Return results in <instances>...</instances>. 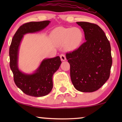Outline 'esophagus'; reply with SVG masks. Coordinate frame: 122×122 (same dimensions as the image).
Here are the masks:
<instances>
[{"mask_svg": "<svg viewBox=\"0 0 122 122\" xmlns=\"http://www.w3.org/2000/svg\"><path fill=\"white\" fill-rule=\"evenodd\" d=\"M60 57H61V61H65L66 60V56L64 54H61L60 56Z\"/></svg>", "mask_w": 122, "mask_h": 122, "instance_id": "34e87169", "label": "esophagus"}]
</instances>
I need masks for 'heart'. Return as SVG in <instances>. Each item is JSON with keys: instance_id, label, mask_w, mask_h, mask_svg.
Here are the masks:
<instances>
[{"instance_id": "1", "label": "heart", "mask_w": 122, "mask_h": 122, "mask_svg": "<svg viewBox=\"0 0 122 122\" xmlns=\"http://www.w3.org/2000/svg\"><path fill=\"white\" fill-rule=\"evenodd\" d=\"M52 36L59 44L67 43L69 47L75 48L81 44L84 34L82 30L78 28L59 27L53 31Z\"/></svg>"}]
</instances>
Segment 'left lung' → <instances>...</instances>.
<instances>
[{"mask_svg":"<svg viewBox=\"0 0 122 122\" xmlns=\"http://www.w3.org/2000/svg\"><path fill=\"white\" fill-rule=\"evenodd\" d=\"M76 24L83 29L86 41L78 49L66 54L71 81L77 91L93 92L109 78L112 64L111 45L97 25L85 21Z\"/></svg>","mask_w":122,"mask_h":122,"instance_id":"8db88e82","label":"left lung"}]
</instances>
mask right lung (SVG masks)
Returning a JSON list of instances; mask_svg holds the SVG:
<instances>
[{"label":"right lung","instance_id":"add662e5","mask_svg":"<svg viewBox=\"0 0 122 122\" xmlns=\"http://www.w3.org/2000/svg\"><path fill=\"white\" fill-rule=\"evenodd\" d=\"M50 23L49 20L32 21L22 25L13 36L9 48L10 67L16 86L25 94L35 97L45 96L51 92L53 86V76L61 66V58L59 56L46 58L34 72L25 73L18 67L20 45L25 34L42 30Z\"/></svg>","mask_w":122,"mask_h":122}]
</instances>
